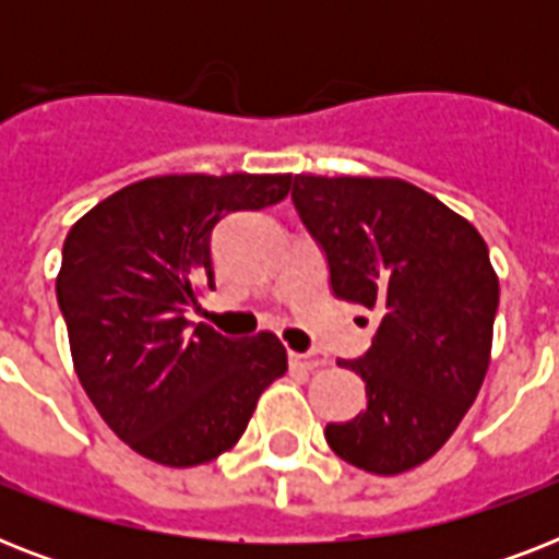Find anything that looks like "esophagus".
<instances>
[{"mask_svg":"<svg viewBox=\"0 0 559 559\" xmlns=\"http://www.w3.org/2000/svg\"><path fill=\"white\" fill-rule=\"evenodd\" d=\"M289 362L298 368H305V371H316V368L328 366V359L319 357V354H289Z\"/></svg>","mask_w":559,"mask_h":559,"instance_id":"1","label":"esophagus"}]
</instances>
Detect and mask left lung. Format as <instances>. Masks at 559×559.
I'll use <instances>...</instances> for the list:
<instances>
[{"instance_id": "8db88e82", "label": "left lung", "mask_w": 559, "mask_h": 559, "mask_svg": "<svg viewBox=\"0 0 559 559\" xmlns=\"http://www.w3.org/2000/svg\"><path fill=\"white\" fill-rule=\"evenodd\" d=\"M293 202L333 293L380 316L366 357L342 362L368 406L324 438L366 473H406L450 441L485 382L499 307L485 237L403 179L296 174Z\"/></svg>"}]
</instances>
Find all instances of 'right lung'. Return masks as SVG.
<instances>
[{"label":"right lung","instance_id":"1","mask_svg":"<svg viewBox=\"0 0 559 559\" xmlns=\"http://www.w3.org/2000/svg\"><path fill=\"white\" fill-rule=\"evenodd\" d=\"M289 174H170L121 188L66 235L57 272L83 391L121 441L165 467L231 450L263 389L284 377L275 333L226 340L186 319L214 289L211 228L228 211L266 209Z\"/></svg>","mask_w":559,"mask_h":559}]
</instances>
